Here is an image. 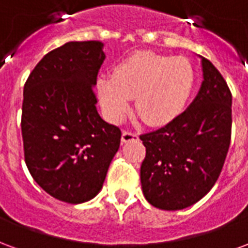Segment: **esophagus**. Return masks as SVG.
<instances>
[{"instance_id": "obj_1", "label": "esophagus", "mask_w": 248, "mask_h": 248, "mask_svg": "<svg viewBox=\"0 0 248 248\" xmlns=\"http://www.w3.org/2000/svg\"><path fill=\"white\" fill-rule=\"evenodd\" d=\"M135 140H138V134L131 133V131H124V133H122V142H124V143Z\"/></svg>"}]
</instances>
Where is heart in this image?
Wrapping results in <instances>:
<instances>
[{"label": "heart", "instance_id": "1", "mask_svg": "<svg viewBox=\"0 0 248 248\" xmlns=\"http://www.w3.org/2000/svg\"><path fill=\"white\" fill-rule=\"evenodd\" d=\"M195 85V71L182 57L138 51L114 66L111 76H99L97 92L103 111L119 122L135 95V108L153 126L170 124L186 108Z\"/></svg>", "mask_w": 248, "mask_h": 248}]
</instances>
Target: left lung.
Returning <instances> with one entry per match:
<instances>
[{
  "instance_id": "8db88e82",
  "label": "left lung",
  "mask_w": 248,
  "mask_h": 248,
  "mask_svg": "<svg viewBox=\"0 0 248 248\" xmlns=\"http://www.w3.org/2000/svg\"><path fill=\"white\" fill-rule=\"evenodd\" d=\"M203 82L191 105L165 127L140 135V183L154 207L175 211L201 201L222 171L231 140L232 97L222 74L201 57Z\"/></svg>"
}]
</instances>
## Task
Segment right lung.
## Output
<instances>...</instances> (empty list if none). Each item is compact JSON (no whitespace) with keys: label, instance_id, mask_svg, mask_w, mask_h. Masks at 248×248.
<instances>
[{"label":"right lung","instance_id":"add662e5","mask_svg":"<svg viewBox=\"0 0 248 248\" xmlns=\"http://www.w3.org/2000/svg\"><path fill=\"white\" fill-rule=\"evenodd\" d=\"M99 41L67 42L47 53L24 86L21 130L26 166L49 195L78 204L101 191L121 130L97 111Z\"/></svg>","mask_w":248,"mask_h":248}]
</instances>
